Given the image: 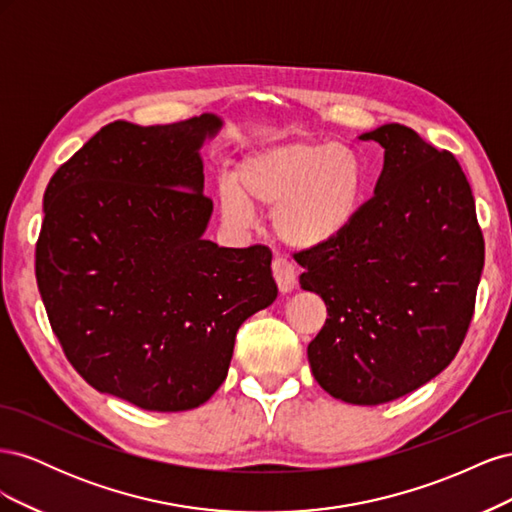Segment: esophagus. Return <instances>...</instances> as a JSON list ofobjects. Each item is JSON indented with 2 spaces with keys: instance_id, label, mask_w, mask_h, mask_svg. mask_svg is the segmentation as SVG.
<instances>
[{
  "instance_id": "34e87169",
  "label": "esophagus",
  "mask_w": 512,
  "mask_h": 512,
  "mask_svg": "<svg viewBox=\"0 0 512 512\" xmlns=\"http://www.w3.org/2000/svg\"><path fill=\"white\" fill-rule=\"evenodd\" d=\"M271 271L280 292H288L294 288V284H297V271H294V265L288 258H273Z\"/></svg>"
}]
</instances>
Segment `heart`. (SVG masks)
Wrapping results in <instances>:
<instances>
[{
    "label": "heart",
    "mask_w": 512,
    "mask_h": 512,
    "mask_svg": "<svg viewBox=\"0 0 512 512\" xmlns=\"http://www.w3.org/2000/svg\"><path fill=\"white\" fill-rule=\"evenodd\" d=\"M365 185V164L350 147L284 143L243 158L235 185L220 183L218 205L232 228L252 224V207H273L277 237L292 247H318L354 222Z\"/></svg>",
    "instance_id": "1"
}]
</instances>
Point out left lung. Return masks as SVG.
Wrapping results in <instances>:
<instances>
[{"mask_svg": "<svg viewBox=\"0 0 512 512\" xmlns=\"http://www.w3.org/2000/svg\"><path fill=\"white\" fill-rule=\"evenodd\" d=\"M384 147L374 196L337 239L294 260L327 322L307 346L329 395L359 406L404 397L459 352L474 316L485 239L451 151L386 123L359 136Z\"/></svg>", "mask_w": 512, "mask_h": 512, "instance_id": "8db88e82", "label": "left lung"}]
</instances>
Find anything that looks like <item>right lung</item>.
I'll return each instance as SVG.
<instances>
[{
  "label": "right lung",
  "instance_id": "add662e5",
  "mask_svg": "<svg viewBox=\"0 0 512 512\" xmlns=\"http://www.w3.org/2000/svg\"><path fill=\"white\" fill-rule=\"evenodd\" d=\"M220 126L113 121L44 192L36 280L51 329L87 384L143 410L205 404L241 324L277 297L267 245L203 239L198 149Z\"/></svg>",
  "mask_w": 512,
  "mask_h": 512
}]
</instances>
